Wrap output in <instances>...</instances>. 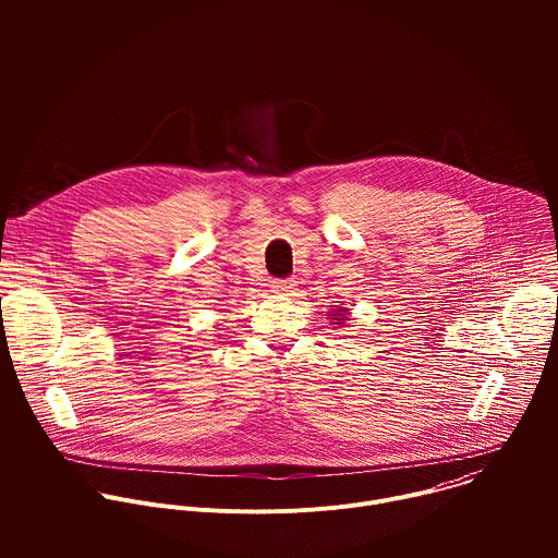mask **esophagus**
Returning a JSON list of instances; mask_svg holds the SVG:
<instances>
[{"label": "esophagus", "instance_id": "1", "mask_svg": "<svg viewBox=\"0 0 558 558\" xmlns=\"http://www.w3.org/2000/svg\"><path fill=\"white\" fill-rule=\"evenodd\" d=\"M271 291H274L276 295H293L295 282H293V280H278V282L271 284Z\"/></svg>", "mask_w": 558, "mask_h": 558}]
</instances>
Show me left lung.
<instances>
[{
  "label": "left lung",
  "instance_id": "left-lung-1",
  "mask_svg": "<svg viewBox=\"0 0 558 558\" xmlns=\"http://www.w3.org/2000/svg\"><path fill=\"white\" fill-rule=\"evenodd\" d=\"M329 323L336 325V329H347L351 325H347V320H351V308L344 304H331V311H327Z\"/></svg>",
  "mask_w": 558,
  "mask_h": 558
}]
</instances>
